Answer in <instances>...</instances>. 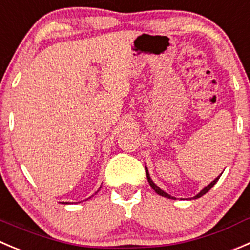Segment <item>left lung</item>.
<instances>
[{"label":"left lung","mask_w":250,"mask_h":250,"mask_svg":"<svg viewBox=\"0 0 250 250\" xmlns=\"http://www.w3.org/2000/svg\"><path fill=\"white\" fill-rule=\"evenodd\" d=\"M145 171H146V178H147V182H149V184H150V186H151V188H152V189L155 190V192L157 193V194H159V195H162V197H165V198H168V199H174L173 197H171V195H169V194H167V193H165L164 190H162V189H160L159 187H157L156 184H155L154 182L151 181V178H150V176H149V173H147V169H146V168H145ZM219 178H220V176L217 177V178H215L214 181H212L211 183L209 184V186H207V187H205L204 189H203L202 192L199 193V194H197V195H195V197H194V199H197V198H200V197H203V195H204V194H207V193L209 192L210 189H211L212 187L215 186V183H216V182L219 181Z\"/></svg>","instance_id":"8db88e82"}]
</instances>
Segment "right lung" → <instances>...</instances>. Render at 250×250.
<instances>
[{"label":"right lung","instance_id":"right-lung-1","mask_svg":"<svg viewBox=\"0 0 250 250\" xmlns=\"http://www.w3.org/2000/svg\"><path fill=\"white\" fill-rule=\"evenodd\" d=\"M98 192H99V190H98Z\"/></svg>","mask_w":250,"mask_h":250}]
</instances>
